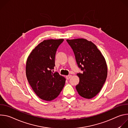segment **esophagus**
Instances as JSON below:
<instances>
[{
  "label": "esophagus",
  "mask_w": 128,
  "mask_h": 128,
  "mask_svg": "<svg viewBox=\"0 0 128 128\" xmlns=\"http://www.w3.org/2000/svg\"><path fill=\"white\" fill-rule=\"evenodd\" d=\"M71 76H71V75L66 76V79H67V80H69V79H70V78H71Z\"/></svg>",
  "instance_id": "1"
}]
</instances>
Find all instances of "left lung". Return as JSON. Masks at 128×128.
<instances>
[{"mask_svg":"<svg viewBox=\"0 0 128 128\" xmlns=\"http://www.w3.org/2000/svg\"><path fill=\"white\" fill-rule=\"evenodd\" d=\"M74 52L77 64L83 71L76 75L80 78L76 86L78 94L91 99L101 90L107 76L106 60L100 50L92 42L86 39L67 40Z\"/></svg>","mask_w":128,"mask_h":128,"instance_id":"left-lung-1","label":"left lung"}]
</instances>
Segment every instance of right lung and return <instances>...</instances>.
<instances>
[{"instance_id": "obj_1", "label": "right lung", "mask_w": 128, "mask_h": 128, "mask_svg": "<svg viewBox=\"0 0 128 128\" xmlns=\"http://www.w3.org/2000/svg\"><path fill=\"white\" fill-rule=\"evenodd\" d=\"M64 39L44 40L36 46L28 57L26 74L35 93L45 101L56 98L64 86L66 79L52 73L57 50Z\"/></svg>"}]
</instances>
